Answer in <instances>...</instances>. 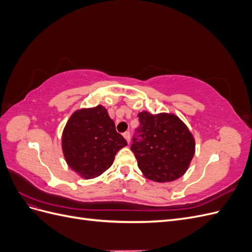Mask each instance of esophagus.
<instances>
[{"label": "esophagus", "mask_w": 252, "mask_h": 252, "mask_svg": "<svg viewBox=\"0 0 252 252\" xmlns=\"http://www.w3.org/2000/svg\"><path fill=\"white\" fill-rule=\"evenodd\" d=\"M124 138H125V140L127 141V143L129 144V143H130V132H129V131H126V132H124Z\"/></svg>", "instance_id": "1"}]
</instances>
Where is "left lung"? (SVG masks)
<instances>
[{
  "label": "left lung",
  "instance_id": "1",
  "mask_svg": "<svg viewBox=\"0 0 252 252\" xmlns=\"http://www.w3.org/2000/svg\"><path fill=\"white\" fill-rule=\"evenodd\" d=\"M140 126L131 151L148 180L165 183L178 180L188 169L195 143L184 122L172 113L138 114Z\"/></svg>",
  "mask_w": 252,
  "mask_h": 252
}]
</instances>
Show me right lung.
<instances>
[{"instance_id":"add662e5","label":"right lung","mask_w":252,"mask_h":252,"mask_svg":"<svg viewBox=\"0 0 252 252\" xmlns=\"http://www.w3.org/2000/svg\"><path fill=\"white\" fill-rule=\"evenodd\" d=\"M126 145L102 105L74 111L62 135L66 163L85 180L96 178L107 170L117 152Z\"/></svg>"}]
</instances>
